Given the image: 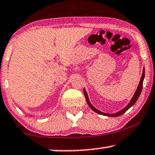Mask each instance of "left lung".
Instances as JSON below:
<instances>
[{"mask_svg": "<svg viewBox=\"0 0 155 155\" xmlns=\"http://www.w3.org/2000/svg\"><path fill=\"white\" fill-rule=\"evenodd\" d=\"M144 79H145V67H143V71H142L141 79H140V81L139 82V84H138L137 89H136L135 94H134L133 96V98H131L130 101L129 102V104H127L124 108H123L122 110L118 111V112H116V113H104V112H102V111L98 110V109L95 108V107L93 106L91 104L89 98H88L87 92H86L85 88H84V96H85V98L86 99V102H87V104H88V106H89L90 108H91L92 110L94 111V112L98 113V114L105 115V116H108V117H117V116H120V115H123V113H125V112H126V111L128 110L130 108H131V107L133 106V105L135 104L136 101H137V99H138V98H139L140 94H141L142 88V84H143Z\"/></svg>", "mask_w": 155, "mask_h": 155, "instance_id": "1", "label": "left lung"}]
</instances>
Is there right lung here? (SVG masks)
<instances>
[{"label": "right lung", "mask_w": 155, "mask_h": 155, "mask_svg": "<svg viewBox=\"0 0 155 155\" xmlns=\"http://www.w3.org/2000/svg\"><path fill=\"white\" fill-rule=\"evenodd\" d=\"M28 115H29V116H33V115H32V114H28ZM39 116H40V115H39ZM42 115H41L40 117H42Z\"/></svg>", "instance_id": "right-lung-1"}]
</instances>
